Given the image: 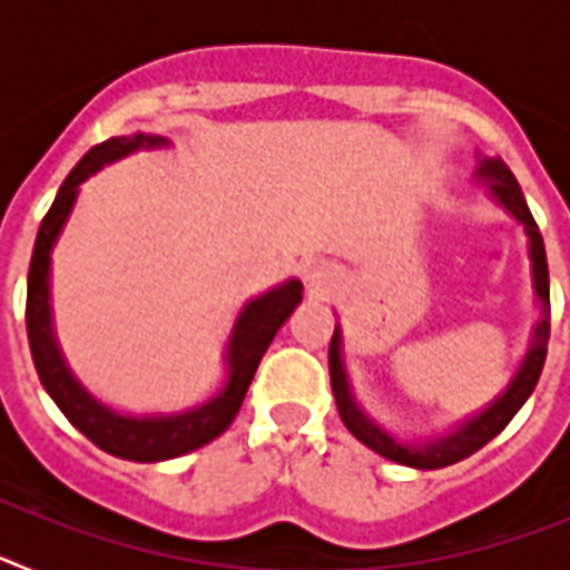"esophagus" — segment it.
Returning a JSON list of instances; mask_svg holds the SVG:
<instances>
[{
	"mask_svg": "<svg viewBox=\"0 0 570 570\" xmlns=\"http://www.w3.org/2000/svg\"><path fill=\"white\" fill-rule=\"evenodd\" d=\"M308 282H311V288H316V291H320L322 285H325V276H322L320 271H314V274H308Z\"/></svg>",
	"mask_w": 570,
	"mask_h": 570,
	"instance_id": "obj_1",
	"label": "esophagus"
}]
</instances>
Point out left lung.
<instances>
[{
  "label": "left lung",
  "mask_w": 570,
  "mask_h": 570,
  "mask_svg": "<svg viewBox=\"0 0 570 570\" xmlns=\"http://www.w3.org/2000/svg\"><path fill=\"white\" fill-rule=\"evenodd\" d=\"M480 179L485 188H491V194L511 210L522 225H525V234L531 236V262H533V285H537V296L546 305V320L537 325V334H533V345L528 351L525 362H522L520 374L513 376L511 387L500 400L488 407L485 414H480L476 420H471L468 425H462L456 434L445 436V440L434 442V445L414 448V445H400L396 440L376 428L374 422L362 414L356 402L351 400V391H347L345 382V367H342L340 360V331H334L328 347V365H331V387H334L336 407H340V416L345 422V428L362 445H367L371 451H376L385 460H394L400 465L407 468H422V471H434V468L454 465V462L465 460V456L476 454L482 445L500 434L502 428L513 420V414L525 405V400L531 396V391L537 387L542 374V365H546L548 354V336H551V294H548V259H546V245H542L540 225L533 223L531 210L525 205V196H522L520 185L513 179V174L508 170V165L502 159H491L485 156L480 163Z\"/></svg>",
  "instance_id": "8db88e82"
}]
</instances>
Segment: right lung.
<instances>
[{
    "mask_svg": "<svg viewBox=\"0 0 570 570\" xmlns=\"http://www.w3.org/2000/svg\"><path fill=\"white\" fill-rule=\"evenodd\" d=\"M154 148V145H165L163 136H110L102 145H94L88 154L79 159V165L68 174V179L59 188L57 199L45 214L42 228L37 234V245H33V256H30L28 271V302H24V322H28V342L30 354H33V365L42 380L45 391L53 396L68 422L79 428L85 436L97 448L108 451L114 456L134 462H159L174 460L188 451L208 445L210 440L223 434L225 428L234 422L239 414V405L248 394V385L254 380L256 367H259L262 354L268 351L271 340L276 331L285 325L294 308L302 302V285L299 282H285L282 288L268 291L259 299L248 302L245 311L239 314L234 325V336H230L228 347V365L230 380L225 391L208 405L188 411L179 416H156V420H134V416H122L105 407L94 396L79 385L70 371L65 367L59 347L50 334V305H48V268H50V248L57 242L59 230H62L65 219H68L73 199L79 194V185L88 179L90 174H97L102 165L114 163L119 156L130 154V150Z\"/></svg>",
    "mask_w": 570,
    "mask_h": 570,
    "instance_id": "add662e5",
    "label": "right lung"
}]
</instances>
